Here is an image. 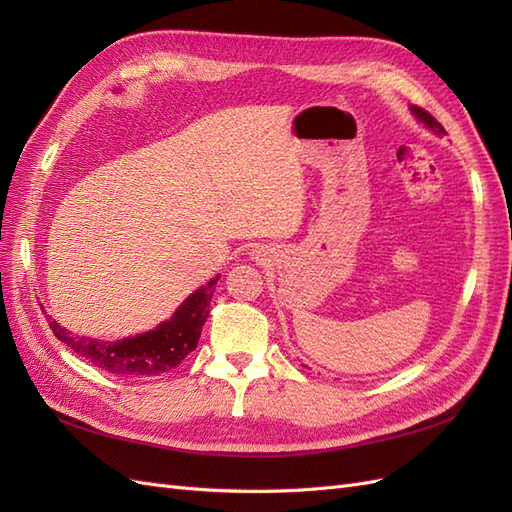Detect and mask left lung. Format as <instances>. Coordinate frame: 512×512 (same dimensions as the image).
Wrapping results in <instances>:
<instances>
[{"label": "left lung", "instance_id": "left-lung-1", "mask_svg": "<svg viewBox=\"0 0 512 512\" xmlns=\"http://www.w3.org/2000/svg\"><path fill=\"white\" fill-rule=\"evenodd\" d=\"M410 111H412V115H414L418 121H421L427 130H431L433 134H438V136L446 134V132H444V128L440 126V123H438L436 119H433V117H431L427 111H423V108H418V106H410Z\"/></svg>", "mask_w": 512, "mask_h": 512}]
</instances>
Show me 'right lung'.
Listing matches in <instances>:
<instances>
[{
  "label": "right lung",
  "instance_id": "obj_1",
  "mask_svg": "<svg viewBox=\"0 0 512 512\" xmlns=\"http://www.w3.org/2000/svg\"><path fill=\"white\" fill-rule=\"evenodd\" d=\"M218 280L220 275H215L205 286L194 290L175 309V314L160 322L156 329L134 337H123L117 342L76 335L49 316L46 320H49V327L59 342H64L81 359L108 371V374L126 378L160 376L175 369L196 348L200 331L209 318V303Z\"/></svg>",
  "mask_w": 512,
  "mask_h": 512
}]
</instances>
